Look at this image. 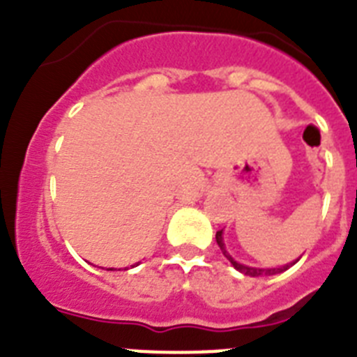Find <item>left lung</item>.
Here are the masks:
<instances>
[{"label": "left lung", "instance_id": "obj_1", "mask_svg": "<svg viewBox=\"0 0 357 357\" xmlns=\"http://www.w3.org/2000/svg\"><path fill=\"white\" fill-rule=\"evenodd\" d=\"M216 243H218V247L222 248L223 255H225L227 259H229V263L232 264V266L238 270V272H241L243 275H248V277H266V275H275V273H282L286 272L288 268H291L293 264L296 263L298 259L291 261V263L284 264V266H279V268H257V266H248V264H243L239 263V261H236L232 255L227 252V247H225V241H223V229L222 230H218L216 232Z\"/></svg>", "mask_w": 357, "mask_h": 357}]
</instances>
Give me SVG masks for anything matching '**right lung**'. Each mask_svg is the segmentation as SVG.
<instances>
[{
    "instance_id": "right-lung-1",
    "label": "right lung",
    "mask_w": 357,
    "mask_h": 357,
    "mask_svg": "<svg viewBox=\"0 0 357 357\" xmlns=\"http://www.w3.org/2000/svg\"><path fill=\"white\" fill-rule=\"evenodd\" d=\"M137 264H139V263H135L134 266H137ZM107 270H110V272H112V270H114V268H107Z\"/></svg>"
}]
</instances>
